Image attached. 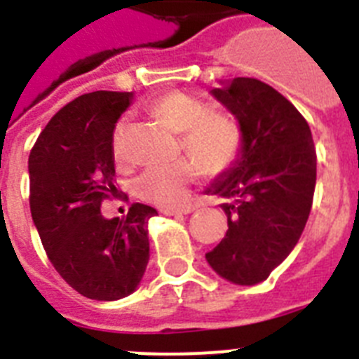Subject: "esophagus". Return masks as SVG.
<instances>
[{
    "label": "esophagus",
    "mask_w": 359,
    "mask_h": 359,
    "mask_svg": "<svg viewBox=\"0 0 359 359\" xmlns=\"http://www.w3.org/2000/svg\"><path fill=\"white\" fill-rule=\"evenodd\" d=\"M196 208L194 207H182V208H165V210H161V214L165 215H185V214H190V212H194Z\"/></svg>",
    "instance_id": "esophagus-1"
}]
</instances>
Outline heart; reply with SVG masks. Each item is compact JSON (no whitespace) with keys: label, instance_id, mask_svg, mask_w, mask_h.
<instances>
[{"label":"heart","instance_id":"obj_1","mask_svg":"<svg viewBox=\"0 0 359 359\" xmlns=\"http://www.w3.org/2000/svg\"><path fill=\"white\" fill-rule=\"evenodd\" d=\"M156 118L182 135V145L194 158H183L174 163L151 165L133 182L136 198L161 208L180 207L187 201L190 185L210 174L224 172L239 160L243 152V131L239 123L224 113H208V107L183 91H169L149 106ZM123 123L120 120L113 131V151L120 154Z\"/></svg>","mask_w":359,"mask_h":359}]
</instances>
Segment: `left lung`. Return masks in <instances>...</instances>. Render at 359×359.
I'll list each match as a JSON object with an SVG mask.
<instances>
[{
	"label": "left lung",
	"instance_id": "obj_1",
	"mask_svg": "<svg viewBox=\"0 0 359 359\" xmlns=\"http://www.w3.org/2000/svg\"><path fill=\"white\" fill-rule=\"evenodd\" d=\"M239 122L243 152L205 192L228 199L226 236L207 262L239 286L266 280L297 246L316 185V151L297 107L257 79L237 77L210 91Z\"/></svg>",
	"mask_w": 359,
	"mask_h": 359
}]
</instances>
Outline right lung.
I'll list each match as a JSON object with an SVG mask.
<instances>
[{
	"label": "right lung",
	"instance_id": "right-lung-1",
	"mask_svg": "<svg viewBox=\"0 0 359 359\" xmlns=\"http://www.w3.org/2000/svg\"><path fill=\"white\" fill-rule=\"evenodd\" d=\"M133 93L93 91L66 104L43 129L28 158L30 212L50 262L91 300H118L140 286L149 262V219L135 203L106 219L100 205L116 194L113 131Z\"/></svg>",
	"mask_w": 359,
	"mask_h": 359
}]
</instances>
